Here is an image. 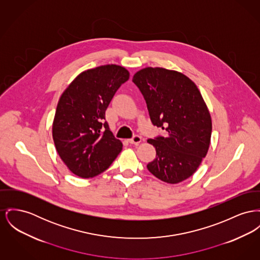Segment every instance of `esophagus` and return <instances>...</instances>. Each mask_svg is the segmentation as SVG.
Segmentation results:
<instances>
[{"mask_svg": "<svg viewBox=\"0 0 260 260\" xmlns=\"http://www.w3.org/2000/svg\"><path fill=\"white\" fill-rule=\"evenodd\" d=\"M128 142L131 144H135V145H138L141 142V137L140 136H135L132 139H128Z\"/></svg>", "mask_w": 260, "mask_h": 260, "instance_id": "34e87169", "label": "esophagus"}]
</instances>
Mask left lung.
Returning <instances> with one entry per match:
<instances>
[{"label": "left lung", "mask_w": 260, "mask_h": 260, "mask_svg": "<svg viewBox=\"0 0 260 260\" xmlns=\"http://www.w3.org/2000/svg\"><path fill=\"white\" fill-rule=\"evenodd\" d=\"M133 81L142 93L154 125L167 137L148 139L156 158L148 171L167 183L192 176L209 149L212 120L196 83L182 73L164 68L139 70Z\"/></svg>", "instance_id": "left-lung-1"}]
</instances>
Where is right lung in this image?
Listing matches in <instances>:
<instances>
[{
	"instance_id": "obj_1",
	"label": "right lung",
	"mask_w": 260,
	"mask_h": 260,
	"mask_svg": "<svg viewBox=\"0 0 260 260\" xmlns=\"http://www.w3.org/2000/svg\"><path fill=\"white\" fill-rule=\"evenodd\" d=\"M128 78L122 66L104 64L80 73L62 92L52 135L61 161L77 177L101 174L122 151L121 140L104 120L113 96Z\"/></svg>"
}]
</instances>
